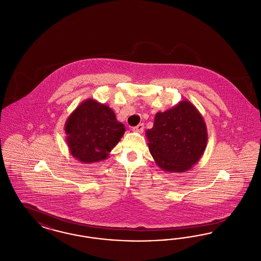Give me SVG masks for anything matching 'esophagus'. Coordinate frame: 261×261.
I'll return each instance as SVG.
<instances>
[{
    "instance_id": "1",
    "label": "esophagus",
    "mask_w": 261,
    "mask_h": 261,
    "mask_svg": "<svg viewBox=\"0 0 261 261\" xmlns=\"http://www.w3.org/2000/svg\"><path fill=\"white\" fill-rule=\"evenodd\" d=\"M133 131L134 132H138V133H143V131H144V124L140 123V124H138L135 127H133Z\"/></svg>"
}]
</instances>
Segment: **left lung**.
Returning a JSON list of instances; mask_svg holds the SVG:
<instances>
[{"instance_id":"obj_1","label":"left lung","mask_w":261,"mask_h":261,"mask_svg":"<svg viewBox=\"0 0 261 261\" xmlns=\"http://www.w3.org/2000/svg\"><path fill=\"white\" fill-rule=\"evenodd\" d=\"M145 135L154 161L168 172L190 170L203 155L208 139L203 117L189 100L158 112Z\"/></svg>"}]
</instances>
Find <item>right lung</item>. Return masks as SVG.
Wrapping results in <instances>:
<instances>
[{
    "instance_id": "add662e5",
    "label": "right lung",
    "mask_w": 261,
    "mask_h": 261,
    "mask_svg": "<svg viewBox=\"0 0 261 261\" xmlns=\"http://www.w3.org/2000/svg\"><path fill=\"white\" fill-rule=\"evenodd\" d=\"M64 131L72 156L85 164L108 158L125 132L112 109L95 99H87L66 119Z\"/></svg>"
}]
</instances>
